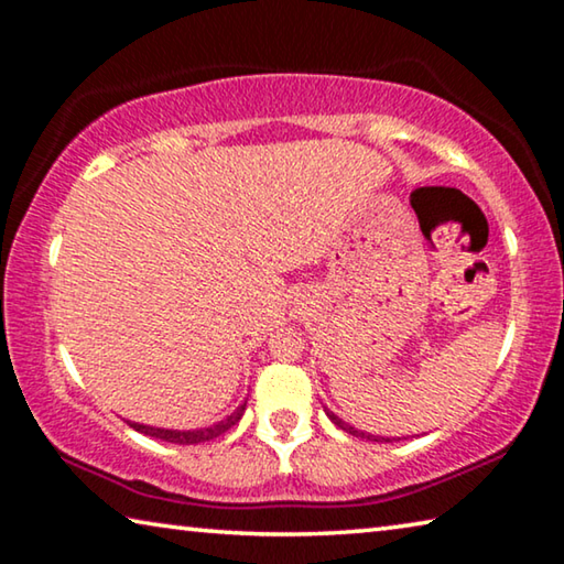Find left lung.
<instances>
[{
	"instance_id": "1",
	"label": "left lung",
	"mask_w": 564,
	"mask_h": 564,
	"mask_svg": "<svg viewBox=\"0 0 564 564\" xmlns=\"http://www.w3.org/2000/svg\"><path fill=\"white\" fill-rule=\"evenodd\" d=\"M328 414V419L330 422H334L338 429H344V432H348V434H354V436H364V440H373V442H389V440H379V436H371V434H364V432H359V429H354V426H348L346 422H341V419H338L336 414H330V411H326Z\"/></svg>"
}]
</instances>
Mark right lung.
<instances>
[{"instance_id":"right-lung-1","label":"right lung","mask_w":564,"mask_h":564,"mask_svg":"<svg viewBox=\"0 0 564 564\" xmlns=\"http://www.w3.org/2000/svg\"><path fill=\"white\" fill-rule=\"evenodd\" d=\"M243 411H246V404L238 406L234 414H230L228 419H223V422L213 424L208 429H198V432H173V429L142 426V424H135V422H130V426L135 429V432H142V434H148V436H155V440H160V442H170V444H200V442H210V440H216V436L226 434L230 426L240 422Z\"/></svg>"}]
</instances>
